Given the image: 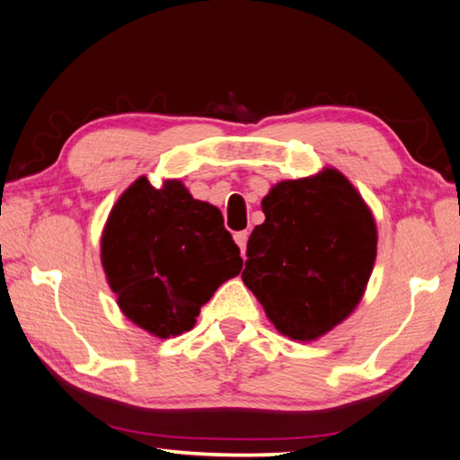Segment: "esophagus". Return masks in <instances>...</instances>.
I'll return each mask as SVG.
<instances>
[{
    "label": "esophagus",
    "mask_w": 460,
    "mask_h": 460,
    "mask_svg": "<svg viewBox=\"0 0 460 460\" xmlns=\"http://www.w3.org/2000/svg\"><path fill=\"white\" fill-rule=\"evenodd\" d=\"M234 240H236V244H238V248H240V252H243V257L246 259V243H248V232H246V230H243V232H236V234H234Z\"/></svg>",
    "instance_id": "34e87169"
}]
</instances>
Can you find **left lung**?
Returning a JSON list of instances; mask_svg holds the SVG:
<instances>
[{"label": "left lung", "instance_id": "left-lung-1", "mask_svg": "<svg viewBox=\"0 0 460 460\" xmlns=\"http://www.w3.org/2000/svg\"><path fill=\"white\" fill-rule=\"evenodd\" d=\"M246 246L243 281L293 341H315L355 310L377 257L367 203L336 169L281 181Z\"/></svg>", "mask_w": 460, "mask_h": 460}]
</instances>
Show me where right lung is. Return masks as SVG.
<instances>
[{
    "mask_svg": "<svg viewBox=\"0 0 460 460\" xmlns=\"http://www.w3.org/2000/svg\"><path fill=\"white\" fill-rule=\"evenodd\" d=\"M102 262L122 312L159 338L190 332L201 305L243 269L220 209L179 181L155 190L146 177L111 209Z\"/></svg>",
    "mask_w": 460,
    "mask_h": 460,
    "instance_id": "obj_1",
    "label": "right lung"
}]
</instances>
